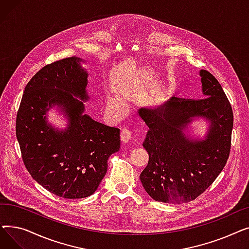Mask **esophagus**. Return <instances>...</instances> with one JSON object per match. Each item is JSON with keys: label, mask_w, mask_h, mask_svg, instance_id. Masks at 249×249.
<instances>
[{"label": "esophagus", "mask_w": 249, "mask_h": 249, "mask_svg": "<svg viewBox=\"0 0 249 249\" xmlns=\"http://www.w3.org/2000/svg\"><path fill=\"white\" fill-rule=\"evenodd\" d=\"M120 139L123 143H128L130 140L132 139V133L129 131L127 129H122V131L120 133Z\"/></svg>", "instance_id": "1"}]
</instances>
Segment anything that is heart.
Segmentation results:
<instances>
[{"mask_svg":"<svg viewBox=\"0 0 249 249\" xmlns=\"http://www.w3.org/2000/svg\"><path fill=\"white\" fill-rule=\"evenodd\" d=\"M109 105H110L111 110H113V111H115V112L119 110V107H118V104H117V102H116L115 100H111Z\"/></svg>","mask_w":249,"mask_h":249,"instance_id":"1","label":"heart"}]
</instances>
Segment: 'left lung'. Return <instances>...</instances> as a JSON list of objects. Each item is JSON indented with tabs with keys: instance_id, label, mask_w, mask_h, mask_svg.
Here are the masks:
<instances>
[{
	"instance_id": "8db88e82",
	"label": "left lung",
	"mask_w": 249,
	"mask_h": 249,
	"mask_svg": "<svg viewBox=\"0 0 249 249\" xmlns=\"http://www.w3.org/2000/svg\"><path fill=\"white\" fill-rule=\"evenodd\" d=\"M199 75L204 98L173 97L138 110L148 127L142 145L149 155L140 180L154 201L180 204L195 200L216 179L228 160L231 105L210 72L201 70ZM200 120L207 124L202 137L191 126Z\"/></svg>"
}]
</instances>
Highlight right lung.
Listing matches in <instances>:
<instances>
[{
  "label": "right lung",
  "instance_id": "right-lung-1",
  "mask_svg": "<svg viewBox=\"0 0 249 249\" xmlns=\"http://www.w3.org/2000/svg\"><path fill=\"white\" fill-rule=\"evenodd\" d=\"M84 63L72 56L41 69L26 86L17 114L16 135L26 168L39 185L65 199L93 195L109 158L120 148V130L85 113L90 98ZM52 108L63 114L67 127L49 122Z\"/></svg>",
  "mask_w": 249,
  "mask_h": 249
}]
</instances>
